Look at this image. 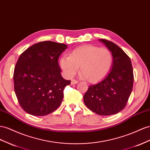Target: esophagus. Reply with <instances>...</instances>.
<instances>
[{
	"label": "esophagus",
	"instance_id": "esophagus-1",
	"mask_svg": "<svg viewBox=\"0 0 150 150\" xmlns=\"http://www.w3.org/2000/svg\"><path fill=\"white\" fill-rule=\"evenodd\" d=\"M78 83V81H76L75 79H72L71 80V84H76Z\"/></svg>",
	"mask_w": 150,
	"mask_h": 150
}]
</instances>
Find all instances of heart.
I'll return each instance as SVG.
<instances>
[{"mask_svg": "<svg viewBox=\"0 0 150 150\" xmlns=\"http://www.w3.org/2000/svg\"><path fill=\"white\" fill-rule=\"evenodd\" d=\"M113 63L111 51L107 48L84 45L76 48L69 56L59 60L60 66L67 78L73 77L79 71L87 81L96 83L103 79L110 71Z\"/></svg>", "mask_w": 150, "mask_h": 150, "instance_id": "heart-1", "label": "heart"}]
</instances>
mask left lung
I'll use <instances>...</instances> for the list:
<instances>
[{
	"instance_id": "obj_1",
	"label": "left lung",
	"mask_w": 150,
	"mask_h": 150,
	"mask_svg": "<svg viewBox=\"0 0 150 150\" xmlns=\"http://www.w3.org/2000/svg\"><path fill=\"white\" fill-rule=\"evenodd\" d=\"M113 56L110 71L102 80L89 86L83 96L86 106L100 115L117 114L124 108L131 95L134 75L129 56L115 43L99 39Z\"/></svg>"
}]
</instances>
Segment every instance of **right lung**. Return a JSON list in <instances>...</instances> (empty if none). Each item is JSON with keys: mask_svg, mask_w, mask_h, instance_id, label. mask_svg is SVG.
Instances as JSON below:
<instances>
[{"mask_svg": "<svg viewBox=\"0 0 150 150\" xmlns=\"http://www.w3.org/2000/svg\"><path fill=\"white\" fill-rule=\"evenodd\" d=\"M67 48L64 43L45 41L26 49L20 55L14 71V86L19 105L28 114L43 116L55 110L71 84L60 74L58 59Z\"/></svg>", "mask_w": 150, "mask_h": 150, "instance_id": "right-lung-1", "label": "right lung"}]
</instances>
